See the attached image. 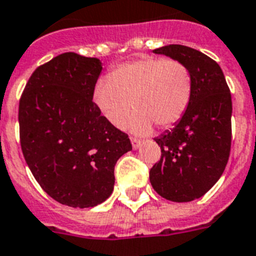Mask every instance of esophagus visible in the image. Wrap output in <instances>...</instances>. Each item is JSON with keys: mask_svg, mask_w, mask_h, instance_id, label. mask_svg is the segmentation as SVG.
I'll use <instances>...</instances> for the list:
<instances>
[{"mask_svg": "<svg viewBox=\"0 0 256 256\" xmlns=\"http://www.w3.org/2000/svg\"><path fill=\"white\" fill-rule=\"evenodd\" d=\"M132 148H138L139 146H140V140L136 138H134V136H132Z\"/></svg>", "mask_w": 256, "mask_h": 256, "instance_id": "obj_1", "label": "esophagus"}]
</instances>
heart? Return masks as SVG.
Segmentation results:
<instances>
[{"instance_id": "obj_1", "label": "heart", "mask_w": 256, "mask_h": 256, "mask_svg": "<svg viewBox=\"0 0 256 256\" xmlns=\"http://www.w3.org/2000/svg\"><path fill=\"white\" fill-rule=\"evenodd\" d=\"M192 72L182 62L163 56H144L118 64L100 80L93 101L100 113L117 128L132 113L128 128L148 134L152 124L174 128L189 110L193 98Z\"/></svg>"}]
</instances>
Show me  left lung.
<instances>
[{
  "label": "left lung",
  "mask_w": 256,
  "mask_h": 256,
  "mask_svg": "<svg viewBox=\"0 0 256 256\" xmlns=\"http://www.w3.org/2000/svg\"><path fill=\"white\" fill-rule=\"evenodd\" d=\"M154 52L182 62L194 82L184 118L155 138L162 156L150 170L151 186L162 197L188 202L204 196L225 171L232 147V94L221 67L205 54L182 44Z\"/></svg>",
  "instance_id": "1"
}]
</instances>
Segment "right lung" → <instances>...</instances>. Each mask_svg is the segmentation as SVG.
<instances>
[{
  "label": "right lung",
  "instance_id": "add662e5",
  "mask_svg": "<svg viewBox=\"0 0 256 256\" xmlns=\"http://www.w3.org/2000/svg\"><path fill=\"white\" fill-rule=\"evenodd\" d=\"M102 66L74 52L55 56L32 72L20 94V148L50 197L72 208L104 202L114 166L132 142L93 102Z\"/></svg>",
  "mask_w": 256,
  "mask_h": 256
}]
</instances>
